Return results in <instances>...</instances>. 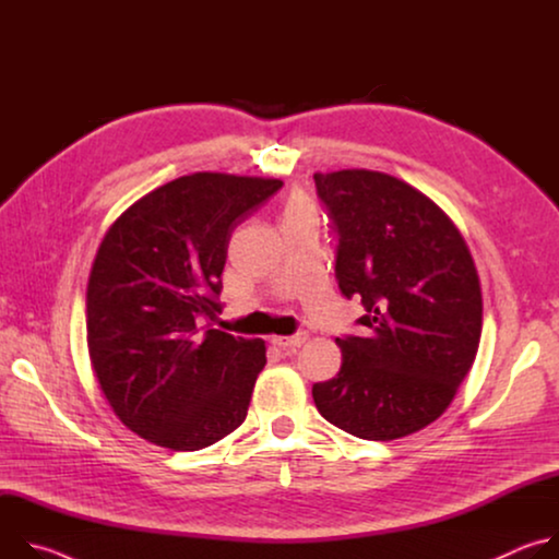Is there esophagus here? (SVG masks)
I'll return each mask as SVG.
<instances>
[{"instance_id":"1","label":"esophagus","mask_w":559,"mask_h":559,"mask_svg":"<svg viewBox=\"0 0 559 559\" xmlns=\"http://www.w3.org/2000/svg\"><path fill=\"white\" fill-rule=\"evenodd\" d=\"M307 338H309L307 332H298L296 336H274L272 343H274L276 347H281V349H296V347L305 345Z\"/></svg>"}]
</instances>
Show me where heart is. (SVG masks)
Here are the masks:
<instances>
[{
	"instance_id": "obj_1",
	"label": "heart",
	"mask_w": 559,
	"mask_h": 559,
	"mask_svg": "<svg viewBox=\"0 0 559 559\" xmlns=\"http://www.w3.org/2000/svg\"><path fill=\"white\" fill-rule=\"evenodd\" d=\"M309 207H313V205L309 203V199H307V197H302V194H292V197H289V201L285 203V212H283V214H289V212H302V210H309Z\"/></svg>"
}]
</instances>
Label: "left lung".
<instances>
[{"instance_id":"left-lung-1","label":"left lung","mask_w":559,"mask_h":559,"mask_svg":"<svg viewBox=\"0 0 559 559\" xmlns=\"http://www.w3.org/2000/svg\"><path fill=\"white\" fill-rule=\"evenodd\" d=\"M338 231L341 292L367 309V336L336 338V378L311 389L316 409L362 440H395L438 420L483 334V289L455 223L420 190L384 173H316Z\"/></svg>"}]
</instances>
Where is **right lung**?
<instances>
[{
    "mask_svg": "<svg viewBox=\"0 0 559 559\" xmlns=\"http://www.w3.org/2000/svg\"><path fill=\"white\" fill-rule=\"evenodd\" d=\"M283 181L194 173L134 201L106 231L86 289L88 354L119 420L199 451L241 427L265 341L207 330L234 227Z\"/></svg>",
    "mask_w": 559,
    "mask_h": 559,
    "instance_id": "obj_1",
    "label": "right lung"
}]
</instances>
